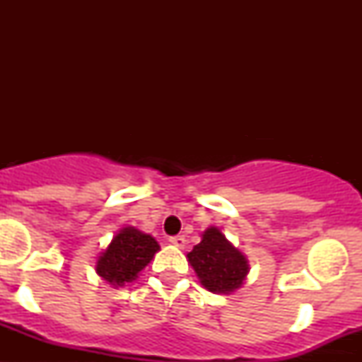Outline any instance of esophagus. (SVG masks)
I'll use <instances>...</instances> for the list:
<instances>
[{"mask_svg":"<svg viewBox=\"0 0 362 362\" xmlns=\"http://www.w3.org/2000/svg\"><path fill=\"white\" fill-rule=\"evenodd\" d=\"M170 243H172L173 247H177V248H184L185 247V238L182 235L172 236V238H170Z\"/></svg>","mask_w":362,"mask_h":362,"instance_id":"1","label":"esophagus"}]
</instances>
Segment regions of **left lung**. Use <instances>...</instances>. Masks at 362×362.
Masks as SVG:
<instances>
[{
  "label": "left lung",
  "mask_w": 362,
  "mask_h": 362,
  "mask_svg": "<svg viewBox=\"0 0 362 362\" xmlns=\"http://www.w3.org/2000/svg\"><path fill=\"white\" fill-rule=\"evenodd\" d=\"M199 281L214 294H231L247 281L250 265L242 250L235 247L223 231L209 226L201 235V242L187 253Z\"/></svg>",
  "instance_id": "8db88e82"
}]
</instances>
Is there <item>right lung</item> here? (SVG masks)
<instances>
[{
    "instance_id": "add662e5",
    "label": "right lung",
    "mask_w": 362,
    "mask_h": 362,
    "mask_svg": "<svg viewBox=\"0 0 362 362\" xmlns=\"http://www.w3.org/2000/svg\"><path fill=\"white\" fill-rule=\"evenodd\" d=\"M158 250L160 245L151 235L134 226H124L97 257L95 271L114 289L122 288L138 279Z\"/></svg>"
}]
</instances>
